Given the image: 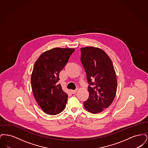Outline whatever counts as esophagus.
Wrapping results in <instances>:
<instances>
[{
	"label": "esophagus",
	"instance_id": "1",
	"mask_svg": "<svg viewBox=\"0 0 148 148\" xmlns=\"http://www.w3.org/2000/svg\"><path fill=\"white\" fill-rule=\"evenodd\" d=\"M77 90H78L77 89H75V90H71V92L72 94H75V93L77 92Z\"/></svg>",
	"mask_w": 148,
	"mask_h": 148
}]
</instances>
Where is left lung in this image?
<instances>
[{"instance_id":"8db88e82","label":"left lung","mask_w":148,"mask_h":148,"mask_svg":"<svg viewBox=\"0 0 148 148\" xmlns=\"http://www.w3.org/2000/svg\"><path fill=\"white\" fill-rule=\"evenodd\" d=\"M80 50L81 62L89 85L85 108L92 114L100 113L111 105L116 95L117 80L113 64L101 49L89 47Z\"/></svg>"}]
</instances>
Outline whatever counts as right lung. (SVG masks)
<instances>
[{
  "label": "right lung",
  "instance_id": "add662e5",
  "mask_svg": "<svg viewBox=\"0 0 148 148\" xmlns=\"http://www.w3.org/2000/svg\"><path fill=\"white\" fill-rule=\"evenodd\" d=\"M74 51L56 48L43 53L35 62L31 77L32 89L39 106L48 114L56 115L65 107L68 97L58 83L59 73Z\"/></svg>",
  "mask_w": 148,
  "mask_h": 148
}]
</instances>
